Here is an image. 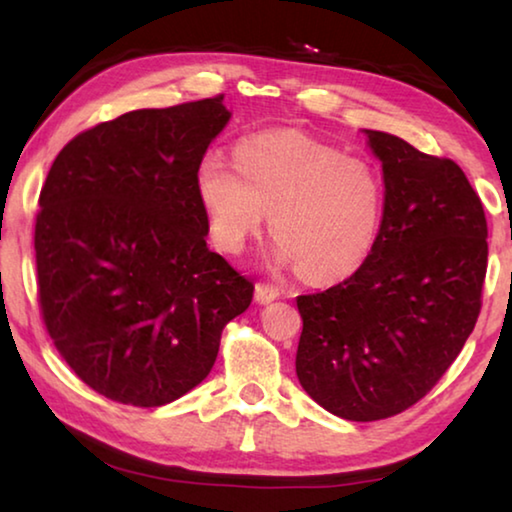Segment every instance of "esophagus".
I'll use <instances>...</instances> for the list:
<instances>
[{"instance_id": "obj_1", "label": "esophagus", "mask_w": 512, "mask_h": 512, "mask_svg": "<svg viewBox=\"0 0 512 512\" xmlns=\"http://www.w3.org/2000/svg\"><path fill=\"white\" fill-rule=\"evenodd\" d=\"M277 298H280V289H277L275 284H268V282L255 284V300L259 305H268V302H273Z\"/></svg>"}]
</instances>
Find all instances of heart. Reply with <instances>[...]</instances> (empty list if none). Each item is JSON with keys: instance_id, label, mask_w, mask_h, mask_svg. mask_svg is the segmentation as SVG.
Listing matches in <instances>:
<instances>
[{"instance_id": "obj_1", "label": "heart", "mask_w": 512, "mask_h": 512, "mask_svg": "<svg viewBox=\"0 0 512 512\" xmlns=\"http://www.w3.org/2000/svg\"><path fill=\"white\" fill-rule=\"evenodd\" d=\"M196 192L221 250L239 253L271 212L273 262L300 264L316 282L341 280L366 262L384 210L375 164L296 131L244 137L235 162L207 151Z\"/></svg>"}]
</instances>
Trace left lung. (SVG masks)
Returning a JSON list of instances; mask_svg holds the SVG:
<instances>
[{
	"instance_id": "8db88e82",
	"label": "left lung",
	"mask_w": 512,
	"mask_h": 512,
	"mask_svg": "<svg viewBox=\"0 0 512 512\" xmlns=\"http://www.w3.org/2000/svg\"><path fill=\"white\" fill-rule=\"evenodd\" d=\"M384 171L375 244L348 280L298 296L296 375L343 420L372 422L422 400L452 366L481 309L488 223L456 162L363 131Z\"/></svg>"
}]
</instances>
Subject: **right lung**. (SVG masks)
<instances>
[{
	"instance_id": "1",
	"label": "right lung",
	"mask_w": 512,
	"mask_h": 512,
	"mask_svg": "<svg viewBox=\"0 0 512 512\" xmlns=\"http://www.w3.org/2000/svg\"><path fill=\"white\" fill-rule=\"evenodd\" d=\"M232 112L221 97L144 108L76 135L40 192L42 318L69 368L133 406L210 375L253 282L207 248L196 164Z\"/></svg>"
}]
</instances>
